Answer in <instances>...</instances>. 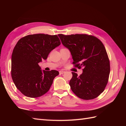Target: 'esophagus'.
Instances as JSON below:
<instances>
[{
  "label": "esophagus",
  "mask_w": 126,
  "mask_h": 126,
  "mask_svg": "<svg viewBox=\"0 0 126 126\" xmlns=\"http://www.w3.org/2000/svg\"><path fill=\"white\" fill-rule=\"evenodd\" d=\"M64 72H65V71H63V70H60V71H59V74H64Z\"/></svg>",
  "instance_id": "34e87169"
}]
</instances>
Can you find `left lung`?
I'll return each mask as SVG.
<instances>
[{"mask_svg": "<svg viewBox=\"0 0 126 126\" xmlns=\"http://www.w3.org/2000/svg\"><path fill=\"white\" fill-rule=\"evenodd\" d=\"M58 36L70 51L75 67L83 68L79 76L72 72L71 90L82 99L96 98L104 91L110 74V62L104 45L96 37L86 34Z\"/></svg>", "mask_w": 126, "mask_h": 126, "instance_id": "obj_1", "label": "left lung"}]
</instances>
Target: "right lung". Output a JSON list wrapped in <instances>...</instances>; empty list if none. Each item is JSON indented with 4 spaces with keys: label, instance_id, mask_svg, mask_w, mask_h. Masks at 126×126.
<instances>
[{
    "label": "right lung",
    "instance_id": "1",
    "mask_svg": "<svg viewBox=\"0 0 126 126\" xmlns=\"http://www.w3.org/2000/svg\"><path fill=\"white\" fill-rule=\"evenodd\" d=\"M60 44L57 35L43 33L27 35L17 42L11 56V77L25 96L39 97L50 89L59 72L42 70L38 63Z\"/></svg>",
    "mask_w": 126,
    "mask_h": 126
}]
</instances>
